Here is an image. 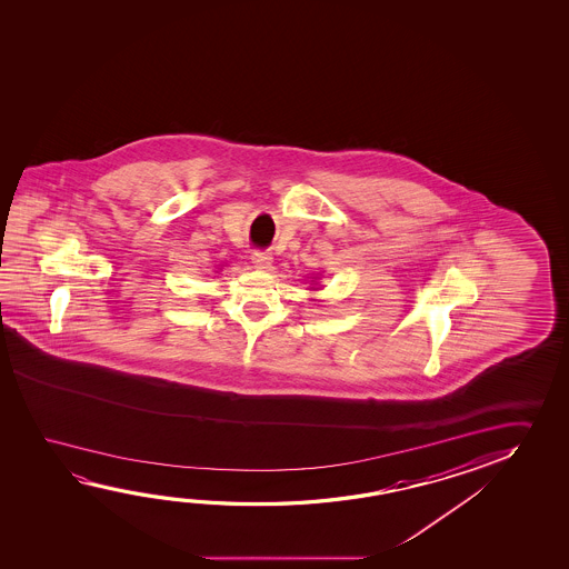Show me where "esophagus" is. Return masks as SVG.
Returning <instances> with one entry per match:
<instances>
[{
    "mask_svg": "<svg viewBox=\"0 0 569 569\" xmlns=\"http://www.w3.org/2000/svg\"><path fill=\"white\" fill-rule=\"evenodd\" d=\"M252 263L256 268H260V270H270L273 258H271L270 252H253Z\"/></svg>",
    "mask_w": 569,
    "mask_h": 569,
    "instance_id": "34e87169",
    "label": "esophagus"
}]
</instances>
